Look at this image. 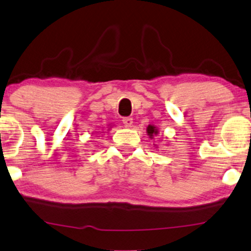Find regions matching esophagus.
<instances>
[{"instance_id":"34e87169","label":"esophagus","mask_w":251,"mask_h":251,"mask_svg":"<svg viewBox=\"0 0 251 251\" xmlns=\"http://www.w3.org/2000/svg\"><path fill=\"white\" fill-rule=\"evenodd\" d=\"M122 122H123V125H125L126 126H131L132 119L129 118V116H126V118H123L122 119Z\"/></svg>"}]
</instances>
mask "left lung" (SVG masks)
Here are the masks:
<instances>
[{"instance_id":"1","label":"left lung","mask_w":251,"mask_h":251,"mask_svg":"<svg viewBox=\"0 0 251 251\" xmlns=\"http://www.w3.org/2000/svg\"><path fill=\"white\" fill-rule=\"evenodd\" d=\"M157 129L154 128L153 126H148V135H150V137H152L153 135H157Z\"/></svg>"}]
</instances>
